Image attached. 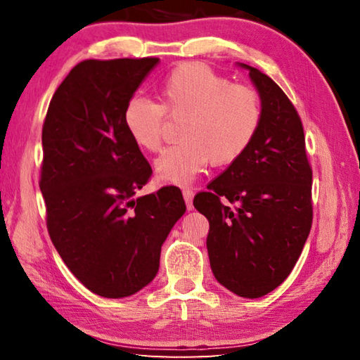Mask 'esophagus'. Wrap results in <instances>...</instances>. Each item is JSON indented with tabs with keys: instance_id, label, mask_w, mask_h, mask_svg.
Wrapping results in <instances>:
<instances>
[{
	"instance_id": "34e87169",
	"label": "esophagus",
	"mask_w": 360,
	"mask_h": 360,
	"mask_svg": "<svg viewBox=\"0 0 360 360\" xmlns=\"http://www.w3.org/2000/svg\"><path fill=\"white\" fill-rule=\"evenodd\" d=\"M182 195H184V200H186V205H187V210L191 211L193 206H192V198H193V191L192 188H188V187H186L184 191H182Z\"/></svg>"
}]
</instances>
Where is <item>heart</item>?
Wrapping results in <instances>:
<instances>
[{"label":"heart","instance_id":"1","mask_svg":"<svg viewBox=\"0 0 360 360\" xmlns=\"http://www.w3.org/2000/svg\"><path fill=\"white\" fill-rule=\"evenodd\" d=\"M155 98H131L124 127L139 149H162L168 120L181 122V141L157 158L155 174L173 184H188L211 162L227 167L245 155L260 130L264 106L251 85L202 63H182L155 85Z\"/></svg>","mask_w":360,"mask_h":360}]
</instances>
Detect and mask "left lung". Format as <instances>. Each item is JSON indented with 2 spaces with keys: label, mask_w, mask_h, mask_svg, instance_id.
Instances as JSON below:
<instances>
[{
  "label": "left lung",
  "mask_w": 360,
  "mask_h": 360,
  "mask_svg": "<svg viewBox=\"0 0 360 360\" xmlns=\"http://www.w3.org/2000/svg\"><path fill=\"white\" fill-rule=\"evenodd\" d=\"M241 66L264 106L260 130L208 192L195 195L193 206L210 221L206 246L217 281L236 295L259 298L276 289L300 257L313 224V169L288 95L257 68Z\"/></svg>",
  "instance_id": "left-lung-1"
}]
</instances>
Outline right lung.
<instances>
[{"label": "right lung", "mask_w": 360, "mask_h": 360, "mask_svg": "<svg viewBox=\"0 0 360 360\" xmlns=\"http://www.w3.org/2000/svg\"><path fill=\"white\" fill-rule=\"evenodd\" d=\"M155 57L84 60L58 85L42 125L39 188L53 246L94 294L122 298L155 278L169 230L186 212L179 187L135 198L152 168L124 109Z\"/></svg>", "instance_id": "right-lung-1"}]
</instances>
